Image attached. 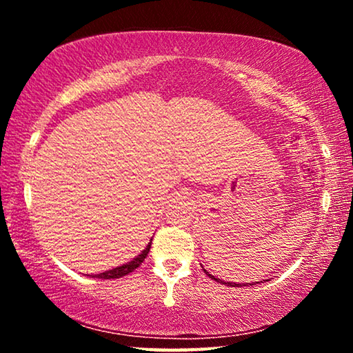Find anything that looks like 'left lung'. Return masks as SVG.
I'll use <instances>...</instances> for the list:
<instances>
[{
    "mask_svg": "<svg viewBox=\"0 0 353 353\" xmlns=\"http://www.w3.org/2000/svg\"><path fill=\"white\" fill-rule=\"evenodd\" d=\"M202 270H204V266H202ZM204 272H205L207 276L210 277V279L216 280L218 283H223V285H227V286H252V285H255V283H259V282H252V283H243V285H241V283H234V282H224V280L216 279V277H214V276H212V274H208V272H207V270H204Z\"/></svg>",
    "mask_w": 353,
    "mask_h": 353,
    "instance_id": "1",
    "label": "left lung"
}]
</instances>
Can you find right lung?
<instances>
[{"label":"right lung","instance_id":"add662e5","mask_svg":"<svg viewBox=\"0 0 353 353\" xmlns=\"http://www.w3.org/2000/svg\"><path fill=\"white\" fill-rule=\"evenodd\" d=\"M151 243H152V240L148 243V246L141 250V254H139L135 256V259H132L130 261H128V263H124V265H121V266H117V268H113V270H109V271H105V272H101V274H94L93 277H97V279H119V277H123V276H128L129 272H132L134 270H137V268H139L143 261H145V259H146V255H148V252H149V249H151Z\"/></svg>","mask_w":353,"mask_h":353}]
</instances>
